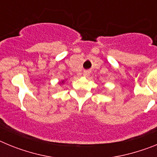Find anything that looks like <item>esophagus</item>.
Returning <instances> with one entry per match:
<instances>
[{
	"mask_svg": "<svg viewBox=\"0 0 157 157\" xmlns=\"http://www.w3.org/2000/svg\"><path fill=\"white\" fill-rule=\"evenodd\" d=\"M83 75L85 76V77L89 76L90 75V71H84V72H83Z\"/></svg>",
	"mask_w": 157,
	"mask_h": 157,
	"instance_id": "1",
	"label": "esophagus"
}]
</instances>
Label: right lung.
<instances>
[{
  "mask_svg": "<svg viewBox=\"0 0 157 157\" xmlns=\"http://www.w3.org/2000/svg\"><path fill=\"white\" fill-rule=\"evenodd\" d=\"M63 82H64V81H62V83H63Z\"/></svg>",
  "mask_w": 157,
  "mask_h": 157,
  "instance_id": "right-lung-1",
  "label": "right lung"
}]
</instances>
